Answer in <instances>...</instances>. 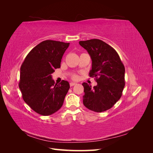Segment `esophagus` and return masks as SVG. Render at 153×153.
<instances>
[{"mask_svg":"<svg viewBox=\"0 0 153 153\" xmlns=\"http://www.w3.org/2000/svg\"><path fill=\"white\" fill-rule=\"evenodd\" d=\"M76 84V83H75V82H70V84H69V85H70V86L71 87H72V86H74V85H75Z\"/></svg>","mask_w":153,"mask_h":153,"instance_id":"34e87169","label":"esophagus"}]
</instances>
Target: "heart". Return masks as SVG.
<instances>
[{"mask_svg": "<svg viewBox=\"0 0 153 153\" xmlns=\"http://www.w3.org/2000/svg\"><path fill=\"white\" fill-rule=\"evenodd\" d=\"M71 77H72L73 79H74V80H76L77 78H78V76H77V75H73Z\"/></svg>", "mask_w": 153, "mask_h": 153, "instance_id": "b5f03b06", "label": "heart"}]
</instances>
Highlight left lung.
Instances as JSON below:
<instances>
[{"label":"left lung","mask_w":153,"mask_h":153,"mask_svg":"<svg viewBox=\"0 0 153 153\" xmlns=\"http://www.w3.org/2000/svg\"><path fill=\"white\" fill-rule=\"evenodd\" d=\"M79 44L91 56L89 75L95 77L98 83L93 88L83 83V103L94 112H104L121 98L125 85L124 66L116 51L103 41L92 39L79 41Z\"/></svg>","instance_id":"1"}]
</instances>
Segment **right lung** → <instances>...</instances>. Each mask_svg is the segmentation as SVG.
<instances>
[{"mask_svg":"<svg viewBox=\"0 0 153 153\" xmlns=\"http://www.w3.org/2000/svg\"><path fill=\"white\" fill-rule=\"evenodd\" d=\"M69 43L46 40L32 49L20 68L19 88L25 102L36 113L50 115L61 108L69 89L68 81L55 84L52 74L61 67Z\"/></svg>","mask_w":153,"mask_h":153,"instance_id":"1","label":"right lung"}]
</instances>
